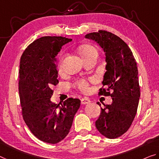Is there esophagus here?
<instances>
[{"instance_id": "1", "label": "esophagus", "mask_w": 159, "mask_h": 159, "mask_svg": "<svg viewBox=\"0 0 159 159\" xmlns=\"http://www.w3.org/2000/svg\"><path fill=\"white\" fill-rule=\"evenodd\" d=\"M91 101H90L89 99L87 98V97H84V98H82V99H81V103L82 104H88V103H89Z\"/></svg>"}]
</instances>
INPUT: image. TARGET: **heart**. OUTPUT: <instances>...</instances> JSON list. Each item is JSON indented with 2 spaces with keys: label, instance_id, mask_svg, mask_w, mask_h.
Wrapping results in <instances>:
<instances>
[{
  "label": "heart",
  "instance_id": "1",
  "mask_svg": "<svg viewBox=\"0 0 159 159\" xmlns=\"http://www.w3.org/2000/svg\"><path fill=\"white\" fill-rule=\"evenodd\" d=\"M78 49H79L80 54L82 56V57L84 58V60H86L89 57H91L92 55L97 54V49L90 45H83L80 46ZM63 58H64V53L61 52L57 59V67L60 70L62 69ZM75 86L80 90H81V91L86 92L88 88H89V83L84 80H80L76 82Z\"/></svg>",
  "mask_w": 159,
  "mask_h": 159
}]
</instances>
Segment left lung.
<instances>
[{"mask_svg": "<svg viewBox=\"0 0 159 159\" xmlns=\"http://www.w3.org/2000/svg\"><path fill=\"white\" fill-rule=\"evenodd\" d=\"M85 38L94 40L106 55V70L99 95L110 96L111 104H104L95 122L100 134L116 139L128 131L136 116L140 97L138 67L133 53L124 40L106 30L87 34ZM97 104L101 106L99 102Z\"/></svg>", "mask_w": 159, "mask_h": 159, "instance_id": "1", "label": "left lung"}]
</instances>
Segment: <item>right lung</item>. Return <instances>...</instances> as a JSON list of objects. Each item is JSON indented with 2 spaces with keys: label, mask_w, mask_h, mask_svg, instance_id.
Returning <instances> with one entry per match:
<instances>
[{
  "label": "right lung",
  "mask_w": 159,
  "mask_h": 159,
  "mask_svg": "<svg viewBox=\"0 0 159 159\" xmlns=\"http://www.w3.org/2000/svg\"><path fill=\"white\" fill-rule=\"evenodd\" d=\"M70 41L61 36H45L28 45L20 57L18 90L22 115L34 136L53 144L70 132L80 107L79 99L68 98L58 104L50 101L52 88L59 82L55 57Z\"/></svg>",
  "instance_id": "1"
}]
</instances>
